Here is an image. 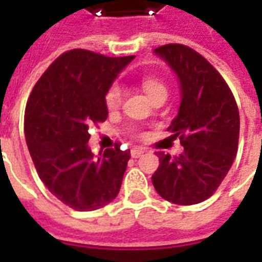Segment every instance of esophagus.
I'll list each match as a JSON object with an SVG mask.
<instances>
[{
	"label": "esophagus",
	"mask_w": 262,
	"mask_h": 262,
	"mask_svg": "<svg viewBox=\"0 0 262 262\" xmlns=\"http://www.w3.org/2000/svg\"><path fill=\"white\" fill-rule=\"evenodd\" d=\"M145 150L144 148H134V150H131V156L134 157V159H138V157H141Z\"/></svg>",
	"instance_id": "1"
}]
</instances>
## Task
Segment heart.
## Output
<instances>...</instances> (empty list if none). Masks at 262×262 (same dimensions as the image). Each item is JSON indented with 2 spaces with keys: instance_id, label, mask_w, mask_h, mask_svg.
I'll list each match as a JSON object with an SVG mask.
<instances>
[{
  "instance_id": "heart-1",
  "label": "heart",
  "mask_w": 262,
  "mask_h": 262,
  "mask_svg": "<svg viewBox=\"0 0 262 262\" xmlns=\"http://www.w3.org/2000/svg\"><path fill=\"white\" fill-rule=\"evenodd\" d=\"M143 88L145 94L150 98H154L156 95L166 94L167 95V86L161 80V79L156 78V76H145L143 79ZM124 88L119 83H114L110 86V89L106 91L105 95V103L108 106V110H118L122 105L124 101Z\"/></svg>"
}]
</instances>
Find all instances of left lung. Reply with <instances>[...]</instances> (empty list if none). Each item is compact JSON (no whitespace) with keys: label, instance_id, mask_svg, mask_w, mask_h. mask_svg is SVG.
<instances>
[{"label":"left lung","instance_id":"left-lung-1","mask_svg":"<svg viewBox=\"0 0 262 262\" xmlns=\"http://www.w3.org/2000/svg\"><path fill=\"white\" fill-rule=\"evenodd\" d=\"M154 53L179 79L180 106L168 129L184 151L179 157L159 152L152 184L166 201L196 205L213 194L232 166L239 138L238 106L219 72L193 49L166 45Z\"/></svg>","mask_w":262,"mask_h":262}]
</instances>
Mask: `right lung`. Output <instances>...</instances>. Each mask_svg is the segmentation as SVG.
I'll list each match as a JSON object with an SVG mask.
<instances>
[{
    "label": "right lung",
    "mask_w": 262,
    "mask_h": 262,
    "mask_svg": "<svg viewBox=\"0 0 262 262\" xmlns=\"http://www.w3.org/2000/svg\"><path fill=\"white\" fill-rule=\"evenodd\" d=\"M134 56L75 49L49 66L30 95L24 133L38 177L69 208H103L119 192L131 154L119 144L94 156L89 128L108 118L105 95Z\"/></svg>",
    "instance_id": "right-lung-1"
}]
</instances>
